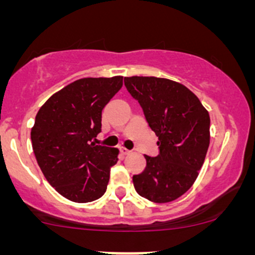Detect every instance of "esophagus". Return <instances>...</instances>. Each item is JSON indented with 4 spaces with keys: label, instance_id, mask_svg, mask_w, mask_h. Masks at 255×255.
Wrapping results in <instances>:
<instances>
[{
    "label": "esophagus",
    "instance_id": "obj_1",
    "mask_svg": "<svg viewBox=\"0 0 255 255\" xmlns=\"http://www.w3.org/2000/svg\"><path fill=\"white\" fill-rule=\"evenodd\" d=\"M121 153H122L123 155H128V154H130V150H128V149L126 148H121Z\"/></svg>",
    "mask_w": 255,
    "mask_h": 255
}]
</instances>
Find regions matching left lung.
<instances>
[{
  "label": "left lung",
  "instance_id": "1",
  "mask_svg": "<svg viewBox=\"0 0 255 255\" xmlns=\"http://www.w3.org/2000/svg\"><path fill=\"white\" fill-rule=\"evenodd\" d=\"M125 86L142 107L158 137L159 154L144 155L134 189L153 202H170L196 180L210 145V116L196 95L179 82L154 76L125 78Z\"/></svg>",
  "mask_w": 255,
  "mask_h": 255
}]
</instances>
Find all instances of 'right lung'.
I'll use <instances>...</instances> for the list:
<instances>
[{
	"instance_id": "right-lung-1",
	"label": "right lung",
	"mask_w": 255,
	"mask_h": 255,
	"mask_svg": "<svg viewBox=\"0 0 255 255\" xmlns=\"http://www.w3.org/2000/svg\"><path fill=\"white\" fill-rule=\"evenodd\" d=\"M123 85V76L84 78L54 94L40 107L30 132L33 151L49 184L79 204L106 192L118 149L96 144L102 110Z\"/></svg>"
}]
</instances>
